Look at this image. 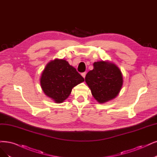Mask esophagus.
<instances>
[{
  "instance_id": "esophagus-1",
  "label": "esophagus",
  "mask_w": 157,
  "mask_h": 157,
  "mask_svg": "<svg viewBox=\"0 0 157 157\" xmlns=\"http://www.w3.org/2000/svg\"><path fill=\"white\" fill-rule=\"evenodd\" d=\"M86 72H83V73H82V76L85 78V75H86Z\"/></svg>"
}]
</instances>
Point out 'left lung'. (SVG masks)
Returning a JSON list of instances; mask_svg holds the SVG:
<instances>
[{"mask_svg":"<svg viewBox=\"0 0 157 157\" xmlns=\"http://www.w3.org/2000/svg\"><path fill=\"white\" fill-rule=\"evenodd\" d=\"M94 68L85 76V82L92 96L100 103L117 96L123 84V77L118 67L105 61L95 62Z\"/></svg>","mask_w":157,"mask_h":157,"instance_id":"obj_1","label":"left lung"}]
</instances>
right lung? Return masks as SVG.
Instances as JSON below:
<instances>
[{
	"label": "right lung",
	"instance_id": "right-lung-1",
	"mask_svg": "<svg viewBox=\"0 0 157 157\" xmlns=\"http://www.w3.org/2000/svg\"><path fill=\"white\" fill-rule=\"evenodd\" d=\"M84 82V78L64 59H55L47 64L40 78L44 94L57 103L71 94L73 87Z\"/></svg>",
	"mask_w": 157,
	"mask_h": 157
}]
</instances>
